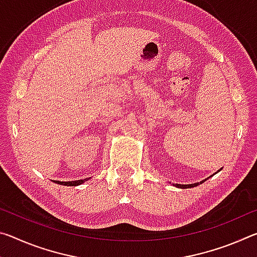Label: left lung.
<instances>
[{"label": "left lung", "instance_id": "1", "mask_svg": "<svg viewBox=\"0 0 257 257\" xmlns=\"http://www.w3.org/2000/svg\"><path fill=\"white\" fill-rule=\"evenodd\" d=\"M206 180V179H205ZM205 180H202L201 182H196V184H191V185H176V187H179V188H191V187H196V186H198V185H201V184H203L204 181Z\"/></svg>", "mask_w": 257, "mask_h": 257}]
</instances>
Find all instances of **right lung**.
<instances>
[{
    "mask_svg": "<svg viewBox=\"0 0 257 257\" xmlns=\"http://www.w3.org/2000/svg\"><path fill=\"white\" fill-rule=\"evenodd\" d=\"M89 178H86V179H82V180H75V181H56L53 180L55 184H59V185H64V186H78V185H81L84 181H87Z\"/></svg>",
    "mask_w": 257,
    "mask_h": 257,
    "instance_id": "obj_1",
    "label": "right lung"
}]
</instances>
